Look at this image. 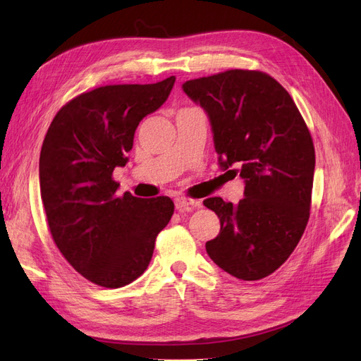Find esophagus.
<instances>
[{
  "label": "esophagus",
  "instance_id": "esophagus-1",
  "mask_svg": "<svg viewBox=\"0 0 361 361\" xmlns=\"http://www.w3.org/2000/svg\"><path fill=\"white\" fill-rule=\"evenodd\" d=\"M194 204H197V200H192V198H188V197L175 198V206L178 211H189Z\"/></svg>",
  "mask_w": 361,
  "mask_h": 361
}]
</instances>
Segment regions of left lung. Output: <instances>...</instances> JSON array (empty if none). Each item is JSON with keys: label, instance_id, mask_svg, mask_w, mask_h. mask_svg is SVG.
<instances>
[{"label": "left lung", "instance_id": "left-lung-1", "mask_svg": "<svg viewBox=\"0 0 361 361\" xmlns=\"http://www.w3.org/2000/svg\"><path fill=\"white\" fill-rule=\"evenodd\" d=\"M208 113L224 169L239 165L245 197L203 204L220 219L206 252L237 279L259 281L286 262L301 240L312 206L315 147L293 99L270 74L228 70L183 83ZM226 172V173H228Z\"/></svg>", "mask_w": 361, "mask_h": 361}]
</instances>
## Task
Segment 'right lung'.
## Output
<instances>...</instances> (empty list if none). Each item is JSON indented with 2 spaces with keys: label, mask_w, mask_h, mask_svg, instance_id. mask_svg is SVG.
Returning <instances> with one entry per match:
<instances>
[{
  "label": "right lung",
  "mask_w": 361,
  "mask_h": 361,
  "mask_svg": "<svg viewBox=\"0 0 361 361\" xmlns=\"http://www.w3.org/2000/svg\"><path fill=\"white\" fill-rule=\"evenodd\" d=\"M175 75L157 83L105 85L66 102L40 152V192L59 251L83 278L119 288L145 271L173 214L169 197L118 195L116 166L127 164L135 130L171 94Z\"/></svg>",
  "instance_id": "right-lung-1"
}]
</instances>
